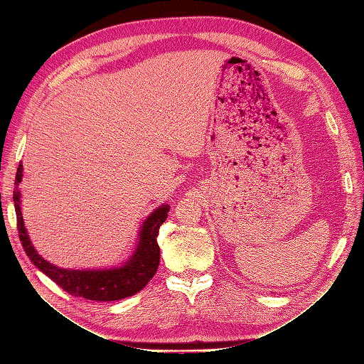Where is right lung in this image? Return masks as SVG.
I'll return each mask as SVG.
<instances>
[{
    "mask_svg": "<svg viewBox=\"0 0 364 364\" xmlns=\"http://www.w3.org/2000/svg\"><path fill=\"white\" fill-rule=\"evenodd\" d=\"M23 181V164H19L16 178H15V190H14V202L16 211V225L19 240L35 266L56 282L60 289L68 291L71 296L85 297L90 301H118L124 297L134 296L142 290L155 277L159 266L161 250L158 246V234L159 228L168 215V205H162L155 209L141 228L139 245L136 252L132 258L124 264L123 267L111 269V270H68L59 269L53 264L47 262L39 257L35 247L31 246L27 230L24 228L23 213H21V193L19 183Z\"/></svg>",
    "mask_w": 364,
    "mask_h": 364,
    "instance_id": "1",
    "label": "right lung"
}]
</instances>
